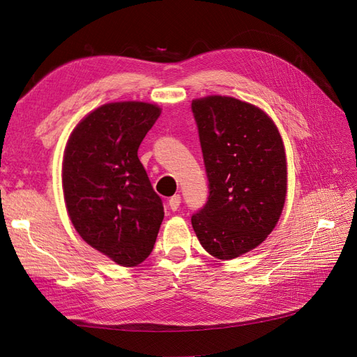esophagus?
I'll use <instances>...</instances> for the list:
<instances>
[{
	"label": "esophagus",
	"mask_w": 357,
	"mask_h": 357,
	"mask_svg": "<svg viewBox=\"0 0 357 357\" xmlns=\"http://www.w3.org/2000/svg\"><path fill=\"white\" fill-rule=\"evenodd\" d=\"M180 204H181V196L180 195H174L171 196L169 201H168V206L171 208L173 211H177L180 208Z\"/></svg>",
	"instance_id": "esophagus-1"
}]
</instances>
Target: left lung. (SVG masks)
I'll return each mask as SVG.
<instances>
[{"label": "left lung", "mask_w": 357, "mask_h": 357, "mask_svg": "<svg viewBox=\"0 0 357 357\" xmlns=\"http://www.w3.org/2000/svg\"><path fill=\"white\" fill-rule=\"evenodd\" d=\"M192 112L210 190L192 226L205 251L231 260L278 223L287 196L284 144L261 109L233 97L193 100Z\"/></svg>", "instance_id": "obj_1"}]
</instances>
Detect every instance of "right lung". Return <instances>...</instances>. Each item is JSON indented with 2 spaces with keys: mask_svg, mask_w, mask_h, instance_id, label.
Listing matches in <instances>:
<instances>
[{
  "mask_svg": "<svg viewBox=\"0 0 357 357\" xmlns=\"http://www.w3.org/2000/svg\"><path fill=\"white\" fill-rule=\"evenodd\" d=\"M161 109L107 103L73 130L63 159L68 214L81 238L121 266L144 261L164 220L137 151Z\"/></svg>",
  "mask_w": 357,
  "mask_h": 357,
  "instance_id": "obj_1",
  "label": "right lung"
}]
</instances>
